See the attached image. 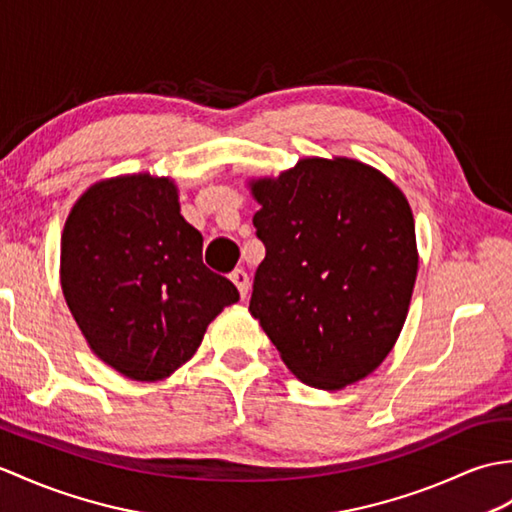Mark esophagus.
<instances>
[{
	"mask_svg": "<svg viewBox=\"0 0 512 512\" xmlns=\"http://www.w3.org/2000/svg\"><path fill=\"white\" fill-rule=\"evenodd\" d=\"M231 281L237 285V290H240L242 299H246V294H248V275H246V272L242 268H235L231 272Z\"/></svg>",
	"mask_w": 512,
	"mask_h": 512,
	"instance_id": "esophagus-1",
	"label": "esophagus"
}]
</instances>
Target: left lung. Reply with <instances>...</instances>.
Returning a JSON list of instances; mask_svg holds the SVG:
<instances>
[{
    "label": "left lung",
    "mask_w": 512,
    "mask_h": 512,
    "mask_svg": "<svg viewBox=\"0 0 512 512\" xmlns=\"http://www.w3.org/2000/svg\"><path fill=\"white\" fill-rule=\"evenodd\" d=\"M266 257L248 310L307 386L373 373L406 323L419 257L406 196L353 159H303L253 183Z\"/></svg>",
    "instance_id": "obj_1"
}]
</instances>
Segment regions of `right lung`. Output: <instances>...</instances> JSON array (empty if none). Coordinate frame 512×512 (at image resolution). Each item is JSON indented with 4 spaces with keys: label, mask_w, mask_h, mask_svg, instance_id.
<instances>
[{
    "label": "right lung",
    "mask_w": 512,
    "mask_h": 512,
    "mask_svg": "<svg viewBox=\"0 0 512 512\" xmlns=\"http://www.w3.org/2000/svg\"><path fill=\"white\" fill-rule=\"evenodd\" d=\"M71 316L100 358L137 382L168 377L240 292L202 264L170 178L133 174L87 189L61 242Z\"/></svg>",
    "instance_id": "right-lung-1"
}]
</instances>
